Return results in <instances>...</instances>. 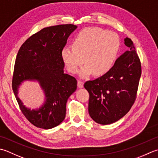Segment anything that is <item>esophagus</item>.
Instances as JSON below:
<instances>
[{
	"instance_id": "obj_1",
	"label": "esophagus",
	"mask_w": 158,
	"mask_h": 158,
	"mask_svg": "<svg viewBox=\"0 0 158 158\" xmlns=\"http://www.w3.org/2000/svg\"><path fill=\"white\" fill-rule=\"evenodd\" d=\"M77 85H78V87L79 88H82L83 87V81H80V80H79L78 83H77Z\"/></svg>"
}]
</instances>
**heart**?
Returning <instances> with one entry per match:
<instances>
[{"label":"heart","mask_w":158,"mask_h":158,"mask_svg":"<svg viewBox=\"0 0 158 158\" xmlns=\"http://www.w3.org/2000/svg\"><path fill=\"white\" fill-rule=\"evenodd\" d=\"M117 34L100 28H86L79 32L72 41V47L66 46L61 52V58L69 72L78 73L85 62L80 75L88 77L106 75L112 70L120 49Z\"/></svg>","instance_id":"b5f03b06"}]
</instances>
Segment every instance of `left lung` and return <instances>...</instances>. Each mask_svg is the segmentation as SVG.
I'll return each instance as SVG.
<instances>
[{
	"instance_id": "8db88e82",
	"label": "left lung",
	"mask_w": 158,
	"mask_h": 158,
	"mask_svg": "<svg viewBox=\"0 0 158 158\" xmlns=\"http://www.w3.org/2000/svg\"><path fill=\"white\" fill-rule=\"evenodd\" d=\"M124 41L129 50L117 59L112 70L84 83L89 94V114L98 124H112L123 118L136 98L141 63L131 40Z\"/></svg>"
}]
</instances>
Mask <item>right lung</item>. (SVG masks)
<instances>
[{
  "label": "right lung",
  "mask_w": 158,
  "mask_h": 158,
  "mask_svg": "<svg viewBox=\"0 0 158 158\" xmlns=\"http://www.w3.org/2000/svg\"><path fill=\"white\" fill-rule=\"evenodd\" d=\"M77 28L74 24L46 27L33 34L18 51L15 61L12 89L27 119L37 127H57L66 116L68 98L77 89V79L64 73L61 55L68 38ZM37 81L45 94V103L31 110L17 97L18 88L24 81Z\"/></svg>",
  "instance_id": "add662e5"
}]
</instances>
